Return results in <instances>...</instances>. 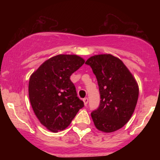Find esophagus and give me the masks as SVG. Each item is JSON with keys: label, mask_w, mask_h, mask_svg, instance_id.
I'll use <instances>...</instances> for the list:
<instances>
[{"label": "esophagus", "mask_w": 160, "mask_h": 160, "mask_svg": "<svg viewBox=\"0 0 160 160\" xmlns=\"http://www.w3.org/2000/svg\"><path fill=\"white\" fill-rule=\"evenodd\" d=\"M83 102H84V104H85V106H86L87 104H88V98H84V99H83Z\"/></svg>", "instance_id": "1"}]
</instances>
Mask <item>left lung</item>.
I'll list each match as a JSON object with an SVG mask.
<instances>
[{"label":"left lung","instance_id":"obj_1","mask_svg":"<svg viewBox=\"0 0 160 160\" xmlns=\"http://www.w3.org/2000/svg\"><path fill=\"white\" fill-rule=\"evenodd\" d=\"M85 64L92 69L100 93L98 109L91 113L95 126L106 133L124 127L133 114L138 85L122 61L111 54L91 57Z\"/></svg>","mask_w":160,"mask_h":160}]
</instances>
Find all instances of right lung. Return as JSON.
<instances>
[{
  "instance_id": "add662e5",
  "label": "right lung",
  "mask_w": 160,
  "mask_h": 160,
  "mask_svg": "<svg viewBox=\"0 0 160 160\" xmlns=\"http://www.w3.org/2000/svg\"><path fill=\"white\" fill-rule=\"evenodd\" d=\"M85 60L59 54L42 63L30 76L28 96L39 122L53 132L64 130L84 107L70 76Z\"/></svg>"
}]
</instances>
